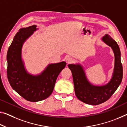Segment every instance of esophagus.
I'll return each instance as SVG.
<instances>
[{
  "instance_id": "1",
  "label": "esophagus",
  "mask_w": 127,
  "mask_h": 127,
  "mask_svg": "<svg viewBox=\"0 0 127 127\" xmlns=\"http://www.w3.org/2000/svg\"><path fill=\"white\" fill-rule=\"evenodd\" d=\"M65 61H66V63H67V64H70L73 63L74 60L71 57H67V58H66Z\"/></svg>"
}]
</instances>
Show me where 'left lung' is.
<instances>
[{
    "mask_svg": "<svg viewBox=\"0 0 127 127\" xmlns=\"http://www.w3.org/2000/svg\"><path fill=\"white\" fill-rule=\"evenodd\" d=\"M102 40L112 48L115 54V67L112 79L102 86H95L89 82L82 67L80 65H68L71 71L76 96L82 102L91 105H97L108 100L119 86L123 78V66L119 45L108 34Z\"/></svg>",
    "mask_w": 127,
    "mask_h": 127,
    "instance_id": "8db88e82",
    "label": "left lung"
}]
</instances>
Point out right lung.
Here are the masks:
<instances>
[{"label":"right lung","mask_w":127,"mask_h":127,"mask_svg":"<svg viewBox=\"0 0 127 127\" xmlns=\"http://www.w3.org/2000/svg\"><path fill=\"white\" fill-rule=\"evenodd\" d=\"M36 25L23 28L15 35L7 52V78L15 91L27 100L38 102L47 98L53 91L54 85L65 62L50 64L40 75L33 76L25 71L21 60V48L24 42L34 31Z\"/></svg>","instance_id":"right-lung-1"}]
</instances>
